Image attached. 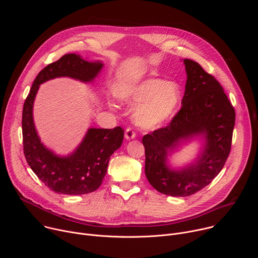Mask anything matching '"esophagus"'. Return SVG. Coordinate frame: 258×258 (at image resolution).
I'll use <instances>...</instances> for the list:
<instances>
[{
    "label": "esophagus",
    "mask_w": 258,
    "mask_h": 258,
    "mask_svg": "<svg viewBox=\"0 0 258 258\" xmlns=\"http://www.w3.org/2000/svg\"><path fill=\"white\" fill-rule=\"evenodd\" d=\"M124 137L127 141L130 140H133L136 138V133L134 132V130L132 127H127L126 131H125V134H124Z\"/></svg>",
    "instance_id": "34e87169"
}]
</instances>
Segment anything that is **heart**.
I'll list each match as a JSON object with an SVG mask.
<instances>
[{"label":"heart","instance_id":"obj_1","mask_svg":"<svg viewBox=\"0 0 258 258\" xmlns=\"http://www.w3.org/2000/svg\"><path fill=\"white\" fill-rule=\"evenodd\" d=\"M118 97L131 106H137L133 120L142 130L161 127L175 114L181 99L180 87L175 82L151 78L122 88Z\"/></svg>","mask_w":258,"mask_h":258}]
</instances>
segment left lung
I'll use <instances>...</instances> for the list:
<instances>
[{"label": "left lung", "mask_w": 258, "mask_h": 258, "mask_svg": "<svg viewBox=\"0 0 258 258\" xmlns=\"http://www.w3.org/2000/svg\"><path fill=\"white\" fill-rule=\"evenodd\" d=\"M187 82L181 108L171 122L144 136L145 173L158 192L186 197L205 188L223 169L231 151L235 110L222 86L197 62L183 59ZM203 142L194 162L171 168L168 156L183 142Z\"/></svg>", "instance_id": "8db88e82"}]
</instances>
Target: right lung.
Segmentation results:
<instances>
[{"instance_id":"add662e5","label":"right lung","mask_w":258,"mask_h":258,"mask_svg":"<svg viewBox=\"0 0 258 258\" xmlns=\"http://www.w3.org/2000/svg\"><path fill=\"white\" fill-rule=\"evenodd\" d=\"M104 64L87 61L79 54H66L49 64L36 76L22 111V137L25 159L45 185L58 194L84 195L96 191L107 172L109 159L120 148L123 130L91 127L78 148L61 156L41 142L33 122V102L42 84L56 78H70L90 84L95 81Z\"/></svg>"}]
</instances>
